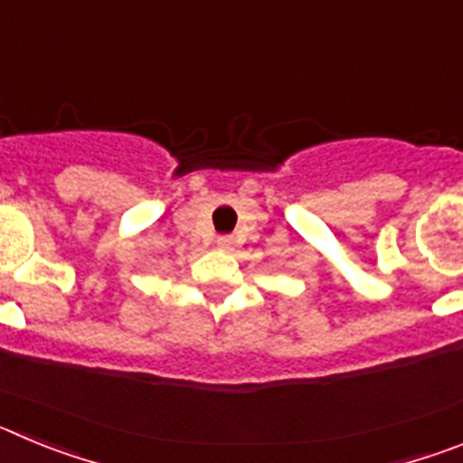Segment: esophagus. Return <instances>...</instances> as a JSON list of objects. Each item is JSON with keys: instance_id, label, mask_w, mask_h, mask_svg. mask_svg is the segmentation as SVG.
Here are the masks:
<instances>
[{"instance_id": "obj_1", "label": "esophagus", "mask_w": 463, "mask_h": 463, "mask_svg": "<svg viewBox=\"0 0 463 463\" xmlns=\"http://www.w3.org/2000/svg\"><path fill=\"white\" fill-rule=\"evenodd\" d=\"M218 248L232 250V248H234V239H232V236H218Z\"/></svg>"}]
</instances>
